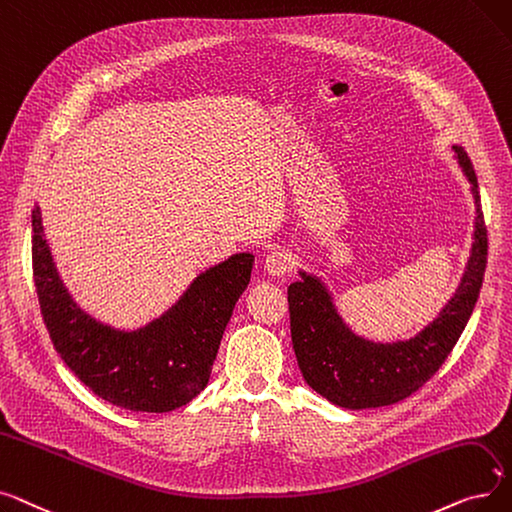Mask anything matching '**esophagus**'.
Listing matches in <instances>:
<instances>
[{"label": "esophagus", "mask_w": 512, "mask_h": 512, "mask_svg": "<svg viewBox=\"0 0 512 512\" xmlns=\"http://www.w3.org/2000/svg\"><path fill=\"white\" fill-rule=\"evenodd\" d=\"M291 266H294V256H291V252L285 248L273 250L264 260L266 273H271L273 277H283L285 273H289Z\"/></svg>", "instance_id": "1"}]
</instances>
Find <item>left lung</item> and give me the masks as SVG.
I'll list each match as a JSON object with an SVG mask.
<instances>
[{
  "label": "left lung",
  "mask_w": 512,
  "mask_h": 512,
  "mask_svg": "<svg viewBox=\"0 0 512 512\" xmlns=\"http://www.w3.org/2000/svg\"><path fill=\"white\" fill-rule=\"evenodd\" d=\"M452 150L471 183L475 241L456 294L433 323L404 342H371L346 325L319 277L300 271L302 279L287 287L291 342L298 367L314 392L335 406L379 408L415 394L442 367L471 319L488 262V231L473 164L460 145H452Z\"/></svg>",
  "instance_id": "8db88e82"
}]
</instances>
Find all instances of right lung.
Wrapping results in <instances>:
<instances>
[{
    "label": "right lung",
    "instance_id": "obj_1",
    "mask_svg": "<svg viewBox=\"0 0 512 512\" xmlns=\"http://www.w3.org/2000/svg\"><path fill=\"white\" fill-rule=\"evenodd\" d=\"M252 264V254H233L193 279L158 319L133 331L116 329L72 300L43 235L41 210L33 208V275L52 344L95 396L127 410H175L208 385Z\"/></svg>",
    "mask_w": 512,
    "mask_h": 512
}]
</instances>
